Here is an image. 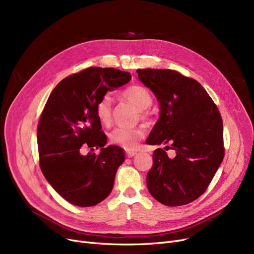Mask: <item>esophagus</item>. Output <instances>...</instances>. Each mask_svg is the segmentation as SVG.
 <instances>
[{"label":"esophagus","instance_id":"obj_1","mask_svg":"<svg viewBox=\"0 0 254 254\" xmlns=\"http://www.w3.org/2000/svg\"><path fill=\"white\" fill-rule=\"evenodd\" d=\"M136 151H132V150H127V152H126V155L127 156V157H132L134 155H136Z\"/></svg>","mask_w":254,"mask_h":254}]
</instances>
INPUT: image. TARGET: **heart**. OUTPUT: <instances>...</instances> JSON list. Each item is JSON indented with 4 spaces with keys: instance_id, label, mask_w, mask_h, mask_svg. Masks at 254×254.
Masks as SVG:
<instances>
[{
    "instance_id": "obj_1",
    "label": "heart",
    "mask_w": 254,
    "mask_h": 254,
    "mask_svg": "<svg viewBox=\"0 0 254 254\" xmlns=\"http://www.w3.org/2000/svg\"><path fill=\"white\" fill-rule=\"evenodd\" d=\"M123 97L134 104L138 109L144 110L151 105L152 99L147 89L139 85H132L123 91ZM96 114L100 123L106 127L111 125L112 122V100L108 95L103 96L96 105ZM142 115L144 113L142 112ZM145 136L143 127H119L113 129L109 139L114 145H118L126 149H132L137 143Z\"/></svg>"
}]
</instances>
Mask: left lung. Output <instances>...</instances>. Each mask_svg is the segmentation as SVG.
I'll list each match as a JSON object with an SVG mask.
<instances>
[{
  "mask_svg": "<svg viewBox=\"0 0 254 254\" xmlns=\"http://www.w3.org/2000/svg\"><path fill=\"white\" fill-rule=\"evenodd\" d=\"M137 73L161 105V116L147 143H169L176 152L174 158L162 148L153 152L146 178L148 190L166 206L191 203L206 191L224 156L220 112L196 80L178 71L144 69Z\"/></svg>",
  "mask_w": 254,
  "mask_h": 254,
  "instance_id": "left-lung-1",
  "label": "left lung"
}]
</instances>
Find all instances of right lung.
<instances>
[{"label":"right lung","instance_id":"obj_1","mask_svg":"<svg viewBox=\"0 0 254 254\" xmlns=\"http://www.w3.org/2000/svg\"><path fill=\"white\" fill-rule=\"evenodd\" d=\"M129 80L128 72L90 66L63 79L40 115V168L55 190L75 206H95L113 189L125 153L114 145L103 148L107 136L101 129L96 105L107 91ZM85 148L102 149L99 155L84 156Z\"/></svg>","mask_w":254,"mask_h":254}]
</instances>
